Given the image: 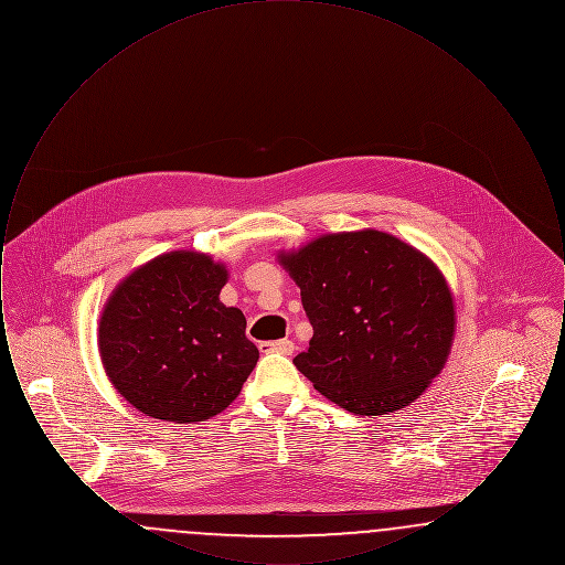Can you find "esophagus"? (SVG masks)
Listing matches in <instances>:
<instances>
[{
	"instance_id": "34e87169",
	"label": "esophagus",
	"mask_w": 565,
	"mask_h": 565,
	"mask_svg": "<svg viewBox=\"0 0 565 565\" xmlns=\"http://www.w3.org/2000/svg\"><path fill=\"white\" fill-rule=\"evenodd\" d=\"M258 350L263 353H270V351H277V353H284V355H292L295 351V343L290 339H279V341H263L258 345Z\"/></svg>"
}]
</instances>
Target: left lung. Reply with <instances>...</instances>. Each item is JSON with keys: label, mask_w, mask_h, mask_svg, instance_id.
<instances>
[{"label": "left lung", "mask_w": 565, "mask_h": 565, "mask_svg": "<svg viewBox=\"0 0 565 565\" xmlns=\"http://www.w3.org/2000/svg\"><path fill=\"white\" fill-rule=\"evenodd\" d=\"M313 326L295 366L353 415L413 403L445 366L456 311L440 270L379 231L323 235L279 256Z\"/></svg>", "instance_id": "left-lung-1"}]
</instances>
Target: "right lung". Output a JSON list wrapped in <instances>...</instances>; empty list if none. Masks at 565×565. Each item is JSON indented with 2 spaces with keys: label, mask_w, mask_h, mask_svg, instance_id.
Returning <instances> with one entry per match:
<instances>
[{
  "label": "right lung",
  "mask_w": 565,
  "mask_h": 565,
  "mask_svg": "<svg viewBox=\"0 0 565 565\" xmlns=\"http://www.w3.org/2000/svg\"><path fill=\"white\" fill-rule=\"evenodd\" d=\"M226 269L205 254L171 252L109 296L99 351L114 387L143 415L194 424L222 413L258 362L245 318L220 302Z\"/></svg>",
  "instance_id": "obj_1"
}]
</instances>
